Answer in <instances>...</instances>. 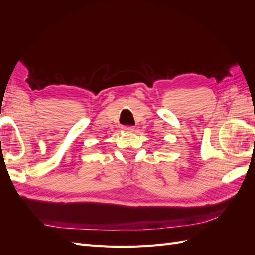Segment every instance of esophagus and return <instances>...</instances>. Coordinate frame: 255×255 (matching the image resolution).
I'll return each mask as SVG.
<instances>
[{"label":"esophagus","instance_id":"esophagus-1","mask_svg":"<svg viewBox=\"0 0 255 255\" xmlns=\"http://www.w3.org/2000/svg\"><path fill=\"white\" fill-rule=\"evenodd\" d=\"M122 129L126 130V132H132V130H134V127H132V126H123Z\"/></svg>","mask_w":255,"mask_h":255}]
</instances>
